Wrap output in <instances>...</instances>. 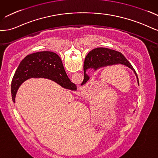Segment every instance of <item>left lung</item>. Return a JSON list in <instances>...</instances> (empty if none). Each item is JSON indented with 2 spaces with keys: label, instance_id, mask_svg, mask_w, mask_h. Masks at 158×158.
Segmentation results:
<instances>
[{
  "label": "left lung",
  "instance_id": "left-lung-1",
  "mask_svg": "<svg viewBox=\"0 0 158 158\" xmlns=\"http://www.w3.org/2000/svg\"><path fill=\"white\" fill-rule=\"evenodd\" d=\"M122 64L133 71L137 83L139 85V81L137 74L131 63L121 52L106 48H96L91 50L86 55L84 62V79L81 85H84L90 79V76L86 74L88 69H93L94 71L100 68L112 65Z\"/></svg>",
  "mask_w": 158,
  "mask_h": 158
}]
</instances>
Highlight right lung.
<instances>
[{"instance_id": "1", "label": "right lung", "mask_w": 158, "mask_h": 158, "mask_svg": "<svg viewBox=\"0 0 158 158\" xmlns=\"http://www.w3.org/2000/svg\"><path fill=\"white\" fill-rule=\"evenodd\" d=\"M31 78L48 79L65 89H73V83L65 72L62 60L58 55L52 52L43 51L29 54L20 62L11 85L12 97L14 102L20 85Z\"/></svg>"}]
</instances>
